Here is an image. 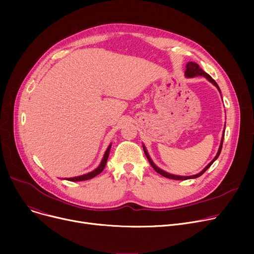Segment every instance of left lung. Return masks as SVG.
<instances>
[{
	"label": "left lung",
	"mask_w": 254,
	"mask_h": 254,
	"mask_svg": "<svg viewBox=\"0 0 254 254\" xmlns=\"http://www.w3.org/2000/svg\"><path fill=\"white\" fill-rule=\"evenodd\" d=\"M185 76L186 77H194V76H204V77H206L210 82H212L213 84H214L217 88H218V90L220 91V89H219V86H218V84L215 82V80L213 79L209 74H207L205 71H203V69L201 68V66H199L196 63H192V62H190L188 64H186V71H185ZM223 136H224V134H223ZM222 143H223V137H222V139H221V144H220V147H219V149H218V152H217V154H216V156L213 158V161L201 172V173H198V174H196V175H193V176H186V177H184V176H177V175H172V174H169V173H167V172H165V171H163V170H161L159 168H157L154 164H153V162L151 161V158L149 157V155H148V153H147V151H146V149H145V147L143 146V149H144V152H145V155H146V157H147V159L149 161V163H150V165L152 166V168L158 173V174H161V175H163L164 177H166V178H169V179H174V180H186V179H192V178H197V177H199L201 175H203L204 173L208 170V168H210V166L214 163L216 159H217V157L219 156V154H220V151H221V148H222Z\"/></svg>",
	"instance_id": "obj_1"
}]
</instances>
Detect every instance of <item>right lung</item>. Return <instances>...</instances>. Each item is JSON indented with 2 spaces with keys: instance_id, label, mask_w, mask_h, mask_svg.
I'll use <instances>...</instances> for the list:
<instances>
[{
  "instance_id": "right-lung-1",
  "label": "right lung",
  "mask_w": 254,
  "mask_h": 254,
  "mask_svg": "<svg viewBox=\"0 0 254 254\" xmlns=\"http://www.w3.org/2000/svg\"><path fill=\"white\" fill-rule=\"evenodd\" d=\"M110 148H111V145H109V147L107 148L105 154H104V157H103V161L101 162V165L96 169L93 170L92 172L90 173H87V174L85 175H82V176H78V177H73V178H66V180L69 181H84V180H88V179H91L95 176L99 175L100 173L104 170L106 164H107V159H108V156H109V152H110Z\"/></svg>"
}]
</instances>
